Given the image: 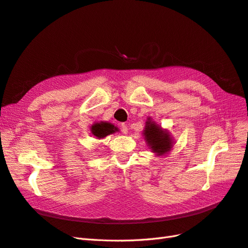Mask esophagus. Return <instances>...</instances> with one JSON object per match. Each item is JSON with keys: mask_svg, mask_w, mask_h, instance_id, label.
<instances>
[{"mask_svg": "<svg viewBox=\"0 0 248 248\" xmlns=\"http://www.w3.org/2000/svg\"><path fill=\"white\" fill-rule=\"evenodd\" d=\"M121 131L124 134H127V132H128V127L126 126V124H121Z\"/></svg>", "mask_w": 248, "mask_h": 248, "instance_id": "34e87169", "label": "esophagus"}]
</instances>
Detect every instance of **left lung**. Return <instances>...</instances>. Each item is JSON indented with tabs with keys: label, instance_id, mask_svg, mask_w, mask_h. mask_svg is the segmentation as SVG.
Returning a JSON list of instances; mask_svg holds the SVG:
<instances>
[{
	"label": "left lung",
	"instance_id": "left-lung-1",
	"mask_svg": "<svg viewBox=\"0 0 248 248\" xmlns=\"http://www.w3.org/2000/svg\"><path fill=\"white\" fill-rule=\"evenodd\" d=\"M144 137L149 148L157 156H162L170 151L174 145V140L170 138V134L167 129L152 121L151 118H148L144 129Z\"/></svg>",
	"mask_w": 248,
	"mask_h": 248
}]
</instances>
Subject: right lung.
<instances>
[{"label": "right lung", "instance_id": "add662e5", "mask_svg": "<svg viewBox=\"0 0 248 248\" xmlns=\"http://www.w3.org/2000/svg\"><path fill=\"white\" fill-rule=\"evenodd\" d=\"M119 129L115 125L108 122H100V123H94L91 126V132L94 137L97 139H103L111 133H115Z\"/></svg>", "mask_w": 248, "mask_h": 248}]
</instances>
